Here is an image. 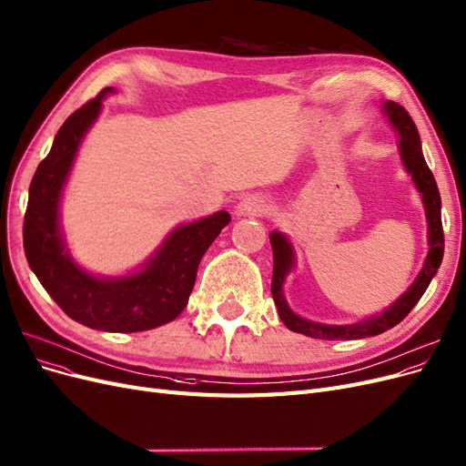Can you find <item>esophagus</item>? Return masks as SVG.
<instances>
[{
	"label": "esophagus",
	"instance_id": "34e87169",
	"mask_svg": "<svg viewBox=\"0 0 466 466\" xmlns=\"http://www.w3.org/2000/svg\"><path fill=\"white\" fill-rule=\"evenodd\" d=\"M269 210V204L262 197H247L237 204V214L238 216H264Z\"/></svg>",
	"mask_w": 466,
	"mask_h": 466
}]
</instances>
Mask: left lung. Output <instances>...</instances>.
Here are the masks:
<instances>
[{
  "label": "left lung",
  "instance_id": "8db88e82",
  "mask_svg": "<svg viewBox=\"0 0 466 466\" xmlns=\"http://www.w3.org/2000/svg\"><path fill=\"white\" fill-rule=\"evenodd\" d=\"M383 114L388 116L391 127L399 135L400 159H403V166L410 173L412 183L416 188H419L424 202L426 219H428V243H430L424 268L407 291L400 295L390 309H386L376 316H370L366 319H360L357 324H347V326H329V324L310 322V319H304L289 309V304L283 297V283H285V278L289 276V271H291L295 266V252L287 237L274 231L269 235L271 250H274L271 295H274V302L278 307L281 322L291 331L314 337V339H329V341L362 339V337L380 335L397 326L400 319L414 309V304L419 302L420 297L426 293L431 278L438 274V268L443 258V228H441V198H440L436 179L426 164L422 147H420V135H419V129H416L412 117L409 116V111L403 106L390 100L383 104Z\"/></svg>",
  "mask_w": 466,
  "mask_h": 466
}]
</instances>
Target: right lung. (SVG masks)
<instances>
[{
	"instance_id": "right-lung-1",
	"label": "right lung",
	"mask_w": 466,
	"mask_h": 466,
	"mask_svg": "<svg viewBox=\"0 0 466 466\" xmlns=\"http://www.w3.org/2000/svg\"><path fill=\"white\" fill-rule=\"evenodd\" d=\"M109 92L116 90L104 88L61 125L28 188L23 243L30 269L75 322L92 329L133 333L164 326L185 310L202 256L231 216L221 210L171 231L152 258L131 276L96 278L75 264L59 228L61 190L80 142L100 116Z\"/></svg>"
}]
</instances>
